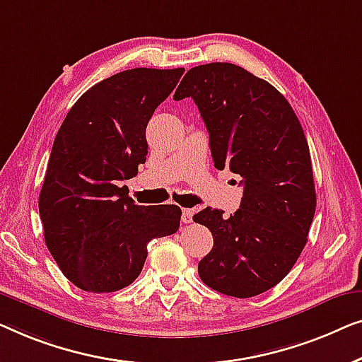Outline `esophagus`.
<instances>
[{
	"label": "esophagus",
	"instance_id": "1",
	"mask_svg": "<svg viewBox=\"0 0 362 362\" xmlns=\"http://www.w3.org/2000/svg\"><path fill=\"white\" fill-rule=\"evenodd\" d=\"M193 215H195V210H193V208H183V210H182V221L183 223H192Z\"/></svg>",
	"mask_w": 362,
	"mask_h": 362
}]
</instances>
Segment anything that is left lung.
Instances as JSON below:
<instances>
[{
  "instance_id": "obj_1",
  "label": "left lung",
  "mask_w": 362,
  "mask_h": 362,
  "mask_svg": "<svg viewBox=\"0 0 362 362\" xmlns=\"http://www.w3.org/2000/svg\"><path fill=\"white\" fill-rule=\"evenodd\" d=\"M183 98L205 121L216 169L244 187L230 218L210 206L193 216L213 234L198 274L216 292L254 297L281 282L307 244L317 208L307 137L281 91L239 65L190 69L174 95Z\"/></svg>"
}]
</instances>
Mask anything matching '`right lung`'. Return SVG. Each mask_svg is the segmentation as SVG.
<instances>
[{
  "label": "right lung",
  "instance_id": "1",
  "mask_svg": "<svg viewBox=\"0 0 362 362\" xmlns=\"http://www.w3.org/2000/svg\"><path fill=\"white\" fill-rule=\"evenodd\" d=\"M183 72L132 69L100 81L55 136L39 215L60 271L85 292L128 287L144 267L147 243L179 230V206L136 205L118 185L146 162L147 123Z\"/></svg>",
  "mask_w": 362,
  "mask_h": 362
}]
</instances>
